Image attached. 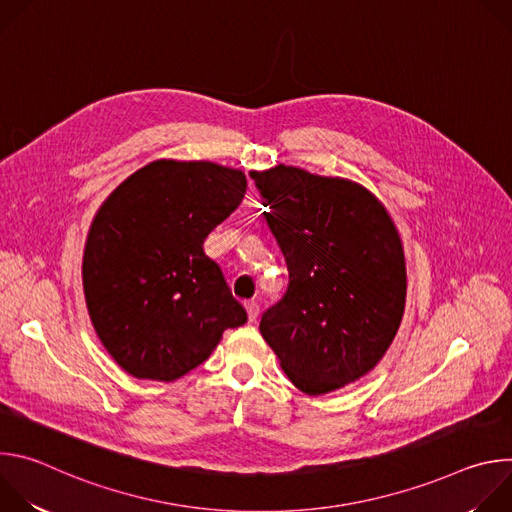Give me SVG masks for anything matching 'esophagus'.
<instances>
[{
    "label": "esophagus",
    "mask_w": 512,
    "mask_h": 512,
    "mask_svg": "<svg viewBox=\"0 0 512 512\" xmlns=\"http://www.w3.org/2000/svg\"><path fill=\"white\" fill-rule=\"evenodd\" d=\"M245 310H247V316H249V322H255L257 316H259V306L255 302H247L245 304Z\"/></svg>",
    "instance_id": "obj_1"
}]
</instances>
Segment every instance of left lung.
<instances>
[{
  "label": "left lung",
  "mask_w": 512,
  "mask_h": 512,
  "mask_svg": "<svg viewBox=\"0 0 512 512\" xmlns=\"http://www.w3.org/2000/svg\"><path fill=\"white\" fill-rule=\"evenodd\" d=\"M249 176L289 271L283 300L261 316V336L302 393L338 391L377 367L401 326L399 231L354 180L283 164Z\"/></svg>",
  "instance_id": "8db88e82"
}]
</instances>
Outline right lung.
Wrapping results in <instances>:
<instances>
[{"instance_id":"1","label":"right lung","mask_w":512,"mask_h":512,"mask_svg":"<svg viewBox=\"0 0 512 512\" xmlns=\"http://www.w3.org/2000/svg\"><path fill=\"white\" fill-rule=\"evenodd\" d=\"M245 192L243 170L156 160L97 210L83 253L85 302L101 344L131 377L172 383L247 322L202 249Z\"/></svg>"}]
</instances>
